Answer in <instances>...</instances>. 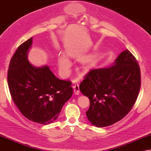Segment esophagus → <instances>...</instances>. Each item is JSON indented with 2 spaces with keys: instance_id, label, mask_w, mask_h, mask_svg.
Listing matches in <instances>:
<instances>
[{
  "instance_id": "esophagus-1",
  "label": "esophagus",
  "mask_w": 151,
  "mask_h": 151,
  "mask_svg": "<svg viewBox=\"0 0 151 151\" xmlns=\"http://www.w3.org/2000/svg\"><path fill=\"white\" fill-rule=\"evenodd\" d=\"M73 92H74V94H79V92H80V91H79V84H75L73 86Z\"/></svg>"
}]
</instances>
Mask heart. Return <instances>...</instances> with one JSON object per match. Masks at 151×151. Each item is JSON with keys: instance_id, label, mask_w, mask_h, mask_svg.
<instances>
[{"instance_id": "1", "label": "heart", "mask_w": 151, "mask_h": 151, "mask_svg": "<svg viewBox=\"0 0 151 151\" xmlns=\"http://www.w3.org/2000/svg\"><path fill=\"white\" fill-rule=\"evenodd\" d=\"M58 64L61 73L64 75L66 74L70 67V63L69 62V60L65 57L61 55L58 58Z\"/></svg>"}]
</instances>
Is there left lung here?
<instances>
[{"instance_id":"left-lung-1","label":"left lung","mask_w":151,"mask_h":151,"mask_svg":"<svg viewBox=\"0 0 151 151\" xmlns=\"http://www.w3.org/2000/svg\"><path fill=\"white\" fill-rule=\"evenodd\" d=\"M140 87V68L128 50L119 55L114 66L89 70L79 85L90 100L86 111L88 119L98 127L119 121L133 107Z\"/></svg>"}]
</instances>
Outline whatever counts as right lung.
Returning <instances> with one entry per match:
<instances>
[{
    "mask_svg": "<svg viewBox=\"0 0 151 151\" xmlns=\"http://www.w3.org/2000/svg\"><path fill=\"white\" fill-rule=\"evenodd\" d=\"M30 38L21 44L12 57L8 84L14 104L29 121L49 124L59 115L64 104L71 98L70 81L57 78L47 66L36 68L27 59L32 45Z\"/></svg>",
    "mask_w": 151,
    "mask_h": 151,
    "instance_id": "1",
    "label": "right lung"
}]
</instances>
